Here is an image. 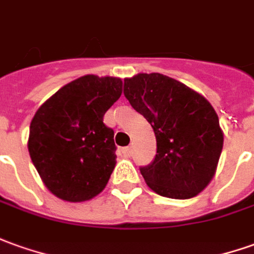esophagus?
Segmentation results:
<instances>
[{"label":"esophagus","instance_id":"34e87169","mask_svg":"<svg viewBox=\"0 0 254 254\" xmlns=\"http://www.w3.org/2000/svg\"><path fill=\"white\" fill-rule=\"evenodd\" d=\"M124 156L126 157H130L132 155V149H131V146H127V148H124Z\"/></svg>","mask_w":254,"mask_h":254}]
</instances>
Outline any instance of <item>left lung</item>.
Returning a JSON list of instances; mask_svg holds the SVG:
<instances>
[{
	"label": "left lung",
	"instance_id": "8db88e82",
	"mask_svg": "<svg viewBox=\"0 0 254 254\" xmlns=\"http://www.w3.org/2000/svg\"><path fill=\"white\" fill-rule=\"evenodd\" d=\"M124 95L156 137L155 160L141 167L145 183L160 196H196L214 177L223 150L214 108L202 94L160 73L124 78Z\"/></svg>",
	"mask_w": 254,
	"mask_h": 254
}]
</instances>
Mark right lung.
Instances as JSON below:
<instances>
[{"label": "right lung", "instance_id": "add662e5", "mask_svg": "<svg viewBox=\"0 0 254 254\" xmlns=\"http://www.w3.org/2000/svg\"><path fill=\"white\" fill-rule=\"evenodd\" d=\"M119 77L87 74L47 99L33 117L27 148L51 193L85 202L105 190L116 166V145L104 115L122 95Z\"/></svg>", "mask_w": 254, "mask_h": 254}]
</instances>
